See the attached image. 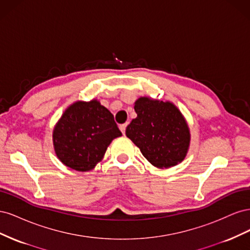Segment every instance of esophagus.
Segmentation results:
<instances>
[{
  "instance_id": "1",
  "label": "esophagus",
  "mask_w": 250,
  "mask_h": 250,
  "mask_svg": "<svg viewBox=\"0 0 250 250\" xmlns=\"http://www.w3.org/2000/svg\"><path fill=\"white\" fill-rule=\"evenodd\" d=\"M126 127H127V124H121L120 125V130L122 131V133L124 134L125 133V130H126Z\"/></svg>"
}]
</instances>
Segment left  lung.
<instances>
[{"instance_id": "1", "label": "left lung", "mask_w": 250, "mask_h": 250, "mask_svg": "<svg viewBox=\"0 0 250 250\" xmlns=\"http://www.w3.org/2000/svg\"><path fill=\"white\" fill-rule=\"evenodd\" d=\"M138 117L126 128V135L149 163L170 168L183 162L190 145V130L178 108L170 102L142 97L134 103Z\"/></svg>"}]
</instances>
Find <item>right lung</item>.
I'll return each instance as SVG.
<instances>
[{
  "label": "right lung",
  "mask_w": 250,
  "mask_h": 250,
  "mask_svg": "<svg viewBox=\"0 0 250 250\" xmlns=\"http://www.w3.org/2000/svg\"><path fill=\"white\" fill-rule=\"evenodd\" d=\"M122 135L112 113L99 101L76 102L67 108L53 131L57 157L80 172L101 161L111 141Z\"/></svg>",
  "instance_id": "1"
}]
</instances>
